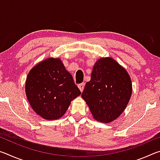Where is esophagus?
Segmentation results:
<instances>
[{"instance_id": "34e87169", "label": "esophagus", "mask_w": 160, "mask_h": 160, "mask_svg": "<svg viewBox=\"0 0 160 160\" xmlns=\"http://www.w3.org/2000/svg\"><path fill=\"white\" fill-rule=\"evenodd\" d=\"M78 88H79V90H80L81 92L83 91L84 88H85V83H81V84H79V85H78Z\"/></svg>"}]
</instances>
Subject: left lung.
Masks as SVG:
<instances>
[{
    "instance_id": "obj_1",
    "label": "left lung",
    "mask_w": 160,
    "mask_h": 160,
    "mask_svg": "<svg viewBox=\"0 0 160 160\" xmlns=\"http://www.w3.org/2000/svg\"><path fill=\"white\" fill-rule=\"evenodd\" d=\"M132 90L131 79L126 70L112 58H101L94 65L82 98L96 121L108 123L125 110Z\"/></svg>"
}]
</instances>
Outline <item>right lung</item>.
<instances>
[{
  "label": "right lung",
  "mask_w": 160,
  "mask_h": 160,
  "mask_svg": "<svg viewBox=\"0 0 160 160\" xmlns=\"http://www.w3.org/2000/svg\"><path fill=\"white\" fill-rule=\"evenodd\" d=\"M25 93L35 113L51 121L61 118L71 101L81 94L62 61L52 57L40 61L30 70Z\"/></svg>",
  "instance_id": "add662e5"
}]
</instances>
